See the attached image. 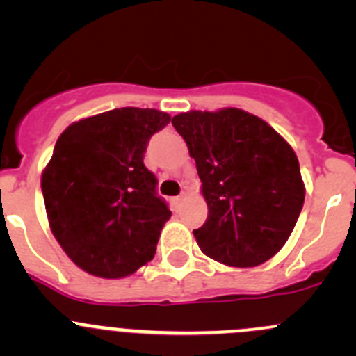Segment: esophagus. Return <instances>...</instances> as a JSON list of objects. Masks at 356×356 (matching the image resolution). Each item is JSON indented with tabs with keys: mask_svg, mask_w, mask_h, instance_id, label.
<instances>
[{
	"mask_svg": "<svg viewBox=\"0 0 356 356\" xmlns=\"http://www.w3.org/2000/svg\"><path fill=\"white\" fill-rule=\"evenodd\" d=\"M186 196H188V191H186V189H184V191H181V195H179L177 198H175V203H181V201L184 200Z\"/></svg>",
	"mask_w": 356,
	"mask_h": 356,
	"instance_id": "34e87169",
	"label": "esophagus"
}]
</instances>
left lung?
<instances>
[{
    "label": "left lung",
    "mask_w": 356,
    "mask_h": 356,
    "mask_svg": "<svg viewBox=\"0 0 356 356\" xmlns=\"http://www.w3.org/2000/svg\"><path fill=\"white\" fill-rule=\"evenodd\" d=\"M195 158L207 222L195 229L207 257L229 267H257L289 239L305 201L300 163L289 143L239 108L191 110L172 118Z\"/></svg>",
    "instance_id": "8db88e82"
}]
</instances>
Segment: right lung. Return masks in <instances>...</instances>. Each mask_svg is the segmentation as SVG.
<instances>
[{"mask_svg": "<svg viewBox=\"0 0 356 356\" xmlns=\"http://www.w3.org/2000/svg\"><path fill=\"white\" fill-rule=\"evenodd\" d=\"M170 122L153 108H115L60 134L41 175L49 229L88 274L120 279L148 264L172 211L143 163L149 138Z\"/></svg>", "mask_w": 356, "mask_h": 356, "instance_id": "obj_1", "label": "right lung"}]
</instances>
